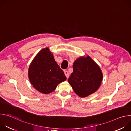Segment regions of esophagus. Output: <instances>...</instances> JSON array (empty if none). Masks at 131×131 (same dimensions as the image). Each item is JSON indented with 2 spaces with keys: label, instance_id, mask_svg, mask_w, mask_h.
I'll return each mask as SVG.
<instances>
[{
  "label": "esophagus",
  "instance_id": "esophagus-1",
  "mask_svg": "<svg viewBox=\"0 0 131 131\" xmlns=\"http://www.w3.org/2000/svg\"><path fill=\"white\" fill-rule=\"evenodd\" d=\"M64 73H65V75L66 76V77H67V78H69V72L67 71V70H65L64 71Z\"/></svg>",
  "mask_w": 131,
  "mask_h": 131
}]
</instances>
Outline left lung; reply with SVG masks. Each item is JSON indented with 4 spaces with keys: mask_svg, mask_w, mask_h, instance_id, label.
Listing matches in <instances>:
<instances>
[{
    "mask_svg": "<svg viewBox=\"0 0 131 131\" xmlns=\"http://www.w3.org/2000/svg\"><path fill=\"white\" fill-rule=\"evenodd\" d=\"M72 68L73 72L68 81L77 95L85 97L99 89L103 80V73L89 55L74 61Z\"/></svg>",
    "mask_w": 131,
    "mask_h": 131,
    "instance_id": "obj_1",
    "label": "left lung"
}]
</instances>
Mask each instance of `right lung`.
<instances>
[{"mask_svg": "<svg viewBox=\"0 0 131 131\" xmlns=\"http://www.w3.org/2000/svg\"><path fill=\"white\" fill-rule=\"evenodd\" d=\"M28 73L33 87L45 94L54 91L59 83L66 80L63 71L55 62L48 47L42 49L35 56Z\"/></svg>", "mask_w": 131, "mask_h": 131, "instance_id": "1", "label": "right lung"}]
</instances>
